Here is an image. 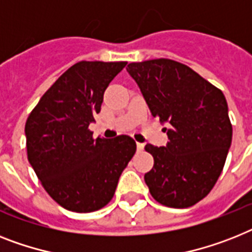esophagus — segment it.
<instances>
[{
	"label": "esophagus",
	"mask_w": 252,
	"mask_h": 252,
	"mask_svg": "<svg viewBox=\"0 0 252 252\" xmlns=\"http://www.w3.org/2000/svg\"><path fill=\"white\" fill-rule=\"evenodd\" d=\"M145 147V144H141V142H137V150L138 151H142L144 150Z\"/></svg>",
	"instance_id": "1"
}]
</instances>
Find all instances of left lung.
I'll return each mask as SVG.
<instances>
[{"instance_id": "1", "label": "left lung", "mask_w": 252, "mask_h": 252, "mask_svg": "<svg viewBox=\"0 0 252 252\" xmlns=\"http://www.w3.org/2000/svg\"><path fill=\"white\" fill-rule=\"evenodd\" d=\"M151 115L167 132L165 146L147 144L154 167L145 183L157 202L188 208L207 195L218 181L232 144L228 103L220 89L183 63L151 59L129 63Z\"/></svg>"}]
</instances>
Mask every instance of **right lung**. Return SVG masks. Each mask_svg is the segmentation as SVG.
<instances>
[{"instance_id": "right-lung-1", "label": "right lung", "mask_w": 252, "mask_h": 252, "mask_svg": "<svg viewBox=\"0 0 252 252\" xmlns=\"http://www.w3.org/2000/svg\"><path fill=\"white\" fill-rule=\"evenodd\" d=\"M126 62H79L41 97L26 123L27 154L44 189L63 208L93 212L105 207L136 153L122 134L94 140L89 124L103 93Z\"/></svg>"}]
</instances>
